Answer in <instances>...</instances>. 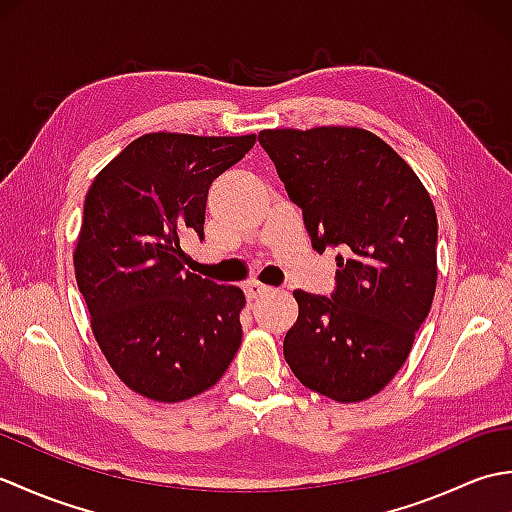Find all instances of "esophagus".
I'll return each instance as SVG.
<instances>
[{
	"mask_svg": "<svg viewBox=\"0 0 512 512\" xmlns=\"http://www.w3.org/2000/svg\"><path fill=\"white\" fill-rule=\"evenodd\" d=\"M244 290H246L248 301H257V299H262V297H266V295H270V292H273V288L259 284V281H250V284H246Z\"/></svg>",
	"mask_w": 512,
	"mask_h": 512,
	"instance_id": "1",
	"label": "esophagus"
}]
</instances>
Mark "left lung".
Segmentation results:
<instances>
[{
  "label": "left lung",
  "mask_w": 512,
  "mask_h": 512,
  "mask_svg": "<svg viewBox=\"0 0 512 512\" xmlns=\"http://www.w3.org/2000/svg\"><path fill=\"white\" fill-rule=\"evenodd\" d=\"M259 145L303 211L312 248H339L332 297L295 290L284 356L336 402L378 394L407 361L438 281V217L385 140L358 127L264 129Z\"/></svg>",
  "instance_id": "obj_1"
}]
</instances>
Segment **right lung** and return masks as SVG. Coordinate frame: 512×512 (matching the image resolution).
I'll return each mask as SVG.
<instances>
[{
  "instance_id": "add662e5",
  "label": "right lung",
  "mask_w": 512,
  "mask_h": 512,
  "mask_svg": "<svg viewBox=\"0 0 512 512\" xmlns=\"http://www.w3.org/2000/svg\"><path fill=\"white\" fill-rule=\"evenodd\" d=\"M257 136L156 132L129 143L85 195L74 273L92 332L123 383L156 402L213 387L242 343L237 286L184 270L182 237H204L211 182Z\"/></svg>"
}]
</instances>
